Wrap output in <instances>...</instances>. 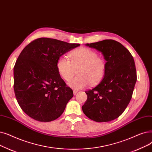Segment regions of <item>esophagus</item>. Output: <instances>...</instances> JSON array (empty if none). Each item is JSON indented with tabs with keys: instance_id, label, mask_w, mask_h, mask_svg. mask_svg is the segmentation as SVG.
I'll use <instances>...</instances> for the list:
<instances>
[{
	"instance_id": "1",
	"label": "esophagus",
	"mask_w": 152,
	"mask_h": 152,
	"mask_svg": "<svg viewBox=\"0 0 152 152\" xmlns=\"http://www.w3.org/2000/svg\"><path fill=\"white\" fill-rule=\"evenodd\" d=\"M77 93H78V91H77V90H74V95H75Z\"/></svg>"
}]
</instances>
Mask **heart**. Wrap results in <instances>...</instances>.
<instances>
[{
  "label": "heart",
  "mask_w": 152,
  "mask_h": 152,
  "mask_svg": "<svg viewBox=\"0 0 152 152\" xmlns=\"http://www.w3.org/2000/svg\"><path fill=\"white\" fill-rule=\"evenodd\" d=\"M95 50L87 48L76 49L69 54L70 59L61 56L57 59L56 67L60 76L69 81L77 70L78 75L71 80L68 85L74 90L87 86L90 82L95 85L102 80L106 70V61L98 57Z\"/></svg>",
  "instance_id": "obj_1"
}]
</instances>
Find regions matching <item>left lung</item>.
<instances>
[{
  "label": "left lung",
  "mask_w": 152,
  "mask_h": 152,
  "mask_svg": "<svg viewBox=\"0 0 152 152\" xmlns=\"http://www.w3.org/2000/svg\"><path fill=\"white\" fill-rule=\"evenodd\" d=\"M85 45L102 53L106 70L102 82L85 91L87 100L82 106L83 112L94 121H113L122 114L131 99L137 81L134 58L128 49L113 39Z\"/></svg>",
  "instance_id": "1"
}]
</instances>
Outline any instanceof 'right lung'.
I'll return each mask as SVG.
<instances>
[{"mask_svg":"<svg viewBox=\"0 0 152 152\" xmlns=\"http://www.w3.org/2000/svg\"><path fill=\"white\" fill-rule=\"evenodd\" d=\"M80 46L41 38L23 49L13 68V88L18 104L28 116L40 122L61 116L74 94L58 73L57 61Z\"/></svg>","mask_w":152,"mask_h":152,"instance_id":"right-lung-1","label":"right lung"}]
</instances>
